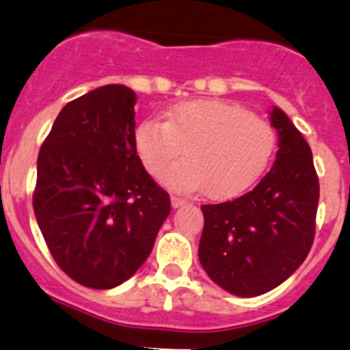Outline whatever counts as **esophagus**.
Returning a JSON list of instances; mask_svg holds the SVG:
<instances>
[{
    "label": "esophagus",
    "instance_id": "34e87169",
    "mask_svg": "<svg viewBox=\"0 0 350 350\" xmlns=\"http://www.w3.org/2000/svg\"><path fill=\"white\" fill-rule=\"evenodd\" d=\"M186 200H183V198H179V196H171V205H172V208H179V206H183V205H186Z\"/></svg>",
    "mask_w": 350,
    "mask_h": 350
}]
</instances>
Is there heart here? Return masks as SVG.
<instances>
[{"label": "heart", "mask_w": 350, "mask_h": 350, "mask_svg": "<svg viewBox=\"0 0 350 350\" xmlns=\"http://www.w3.org/2000/svg\"><path fill=\"white\" fill-rule=\"evenodd\" d=\"M145 169L162 178L183 148L185 161L165 175L178 191L206 188L215 200L250 188L269 167L277 135L272 124L227 100L198 99L172 106L165 121L145 120L135 131Z\"/></svg>", "instance_id": "b5f03b06"}]
</instances>
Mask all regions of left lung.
Instances as JSON below:
<instances>
[{
  "mask_svg": "<svg viewBox=\"0 0 350 350\" xmlns=\"http://www.w3.org/2000/svg\"><path fill=\"white\" fill-rule=\"evenodd\" d=\"M279 150L270 172L232 202L203 205L198 246L206 275L241 297L275 289L306 260L314 239L320 183L313 154L279 107L270 113Z\"/></svg>",
  "mask_w": 350,
  "mask_h": 350,
  "instance_id": "8db88e82",
  "label": "left lung"
}]
</instances>
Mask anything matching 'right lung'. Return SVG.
Returning <instances> with one entry per match:
<instances>
[{
    "mask_svg": "<svg viewBox=\"0 0 350 350\" xmlns=\"http://www.w3.org/2000/svg\"><path fill=\"white\" fill-rule=\"evenodd\" d=\"M137 96L104 85L61 109L37 157L33 213L59 269L113 289L147 260L171 212L135 145Z\"/></svg>",
    "mask_w": 350,
    "mask_h": 350,
    "instance_id": "1",
    "label": "right lung"
}]
</instances>
